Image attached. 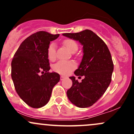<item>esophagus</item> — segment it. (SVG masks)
Here are the masks:
<instances>
[{
  "label": "esophagus",
  "instance_id": "esophagus-1",
  "mask_svg": "<svg viewBox=\"0 0 134 134\" xmlns=\"http://www.w3.org/2000/svg\"><path fill=\"white\" fill-rule=\"evenodd\" d=\"M65 78V77L64 76H60V80H64Z\"/></svg>",
  "mask_w": 134,
  "mask_h": 134
}]
</instances>
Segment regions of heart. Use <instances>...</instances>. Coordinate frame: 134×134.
I'll return each mask as SVG.
<instances>
[{"label":"heart","instance_id":"heart-1","mask_svg":"<svg viewBox=\"0 0 134 134\" xmlns=\"http://www.w3.org/2000/svg\"><path fill=\"white\" fill-rule=\"evenodd\" d=\"M63 43L70 52H72L75 51H77L78 50V44L74 40L67 39V40H64ZM47 56H48V59L51 61H54L56 59V44L54 43H51L48 46V50H47ZM75 67L76 65L73 62L59 61L54 65L53 69L58 73L61 74V75H67L71 72L75 68Z\"/></svg>","mask_w":134,"mask_h":134}]
</instances>
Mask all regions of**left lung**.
<instances>
[{
  "instance_id": "1",
  "label": "left lung",
  "mask_w": 134,
  "mask_h": 134,
  "mask_svg": "<svg viewBox=\"0 0 134 134\" xmlns=\"http://www.w3.org/2000/svg\"><path fill=\"white\" fill-rule=\"evenodd\" d=\"M63 35L79 41L83 45V52L75 74L84 76V78L78 82L75 77H69L72 85L67 90V97L77 107H90L103 95L111 81L113 63L110 52L103 40L90 30Z\"/></svg>"
}]
</instances>
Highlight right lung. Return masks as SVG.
Returning <instances> with one entry per match:
<instances>
[{
	"mask_svg": "<svg viewBox=\"0 0 134 134\" xmlns=\"http://www.w3.org/2000/svg\"><path fill=\"white\" fill-rule=\"evenodd\" d=\"M59 34L40 31L27 37L15 53L12 78L16 92L26 104L40 108L49 101L54 86L59 81L57 72H49L47 50ZM42 71L43 75H40Z\"/></svg>",
	"mask_w": 134,
	"mask_h": 134,
	"instance_id": "obj_1",
	"label": "right lung"
}]
</instances>
